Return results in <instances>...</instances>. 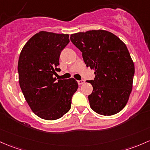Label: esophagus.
<instances>
[{
  "label": "esophagus",
  "mask_w": 150,
  "mask_h": 150,
  "mask_svg": "<svg viewBox=\"0 0 150 150\" xmlns=\"http://www.w3.org/2000/svg\"><path fill=\"white\" fill-rule=\"evenodd\" d=\"M84 83H85V80H78V85H82V84H83Z\"/></svg>",
  "instance_id": "34e87169"
}]
</instances>
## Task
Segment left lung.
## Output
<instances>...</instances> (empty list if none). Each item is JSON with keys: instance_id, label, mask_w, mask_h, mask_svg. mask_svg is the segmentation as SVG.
I'll return each instance as SVG.
<instances>
[{"instance_id": "1", "label": "left lung", "mask_w": 150, "mask_h": 150, "mask_svg": "<svg viewBox=\"0 0 150 150\" xmlns=\"http://www.w3.org/2000/svg\"><path fill=\"white\" fill-rule=\"evenodd\" d=\"M82 52L87 67L95 70L93 93L88 96L91 109L110 116L125 107L132 88L134 62L125 44L117 36L103 30L70 35Z\"/></svg>"}]
</instances>
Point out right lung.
<instances>
[{"label":"right lung","mask_w":150,"mask_h":150,"mask_svg":"<svg viewBox=\"0 0 150 150\" xmlns=\"http://www.w3.org/2000/svg\"><path fill=\"white\" fill-rule=\"evenodd\" d=\"M67 34L40 31L34 35L20 54L19 84L26 102L35 114L46 120L62 117L71 108L78 88L74 78L57 80L60 52L69 43Z\"/></svg>","instance_id":"1"}]
</instances>
